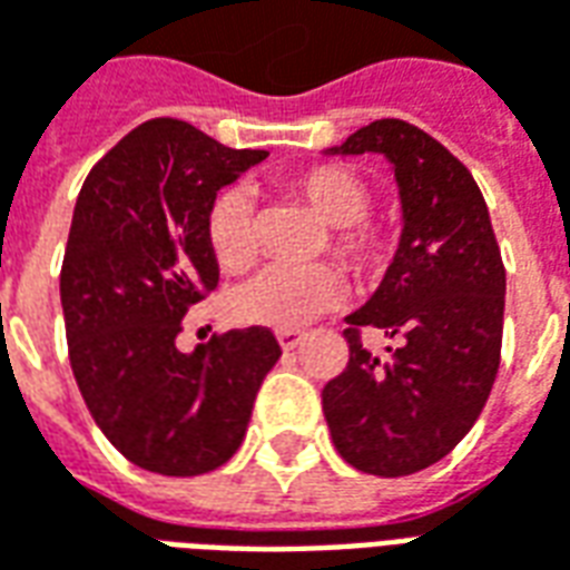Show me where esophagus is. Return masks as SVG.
Wrapping results in <instances>:
<instances>
[{"label":"esophagus","instance_id":"obj_1","mask_svg":"<svg viewBox=\"0 0 570 570\" xmlns=\"http://www.w3.org/2000/svg\"><path fill=\"white\" fill-rule=\"evenodd\" d=\"M302 338H305V333H302V330H281V333H277V342H281V347H284V351H293V347H298V342H302Z\"/></svg>","mask_w":570,"mask_h":570}]
</instances>
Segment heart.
<instances>
[{"label": "heart", "mask_w": 570, "mask_h": 570, "mask_svg": "<svg viewBox=\"0 0 570 570\" xmlns=\"http://www.w3.org/2000/svg\"><path fill=\"white\" fill-rule=\"evenodd\" d=\"M293 191L333 228V247L357 274L375 272L387 259V237L379 225L366 223L370 188L357 174L335 164L311 167L293 179ZM207 244L225 272H240L256 259L253 198L244 186L225 188L207 213ZM342 277L333 265H268L232 298L237 321L298 330L342 302Z\"/></svg>", "instance_id": "1"}]
</instances>
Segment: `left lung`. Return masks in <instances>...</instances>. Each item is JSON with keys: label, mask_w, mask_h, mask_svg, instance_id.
<instances>
[{"label": "left lung", "mask_w": 570, "mask_h": 570, "mask_svg": "<svg viewBox=\"0 0 570 570\" xmlns=\"http://www.w3.org/2000/svg\"><path fill=\"white\" fill-rule=\"evenodd\" d=\"M382 155L403 213L400 244L370 302L347 314L345 372L323 387L335 452L372 476L436 464L473 428L501 366L503 272L476 179L400 118L372 121L326 155ZM401 342L379 361L358 330Z\"/></svg>", "instance_id": "obj_1"}]
</instances>
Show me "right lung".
Here are the masks:
<instances>
[{
	"mask_svg": "<svg viewBox=\"0 0 570 570\" xmlns=\"http://www.w3.org/2000/svg\"><path fill=\"white\" fill-rule=\"evenodd\" d=\"M265 155L151 118L94 164L76 200L60 272L69 363L97 428L149 473L223 466L281 357L265 326L176 347L186 311L219 284L207 244L216 191Z\"/></svg>",
	"mask_w": 570,
	"mask_h": 570,
	"instance_id": "add662e5",
	"label": "right lung"
}]
</instances>
